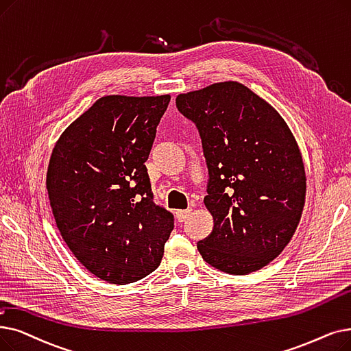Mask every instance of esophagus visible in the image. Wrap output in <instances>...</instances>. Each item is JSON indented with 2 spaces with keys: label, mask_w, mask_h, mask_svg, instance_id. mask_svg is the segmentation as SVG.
<instances>
[{
  "label": "esophagus",
  "mask_w": 351,
  "mask_h": 351,
  "mask_svg": "<svg viewBox=\"0 0 351 351\" xmlns=\"http://www.w3.org/2000/svg\"><path fill=\"white\" fill-rule=\"evenodd\" d=\"M192 209H179L176 210V218L179 222H184L186 218H189Z\"/></svg>",
  "instance_id": "34e87169"
}]
</instances>
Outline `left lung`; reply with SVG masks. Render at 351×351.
Wrapping results in <instances>:
<instances>
[{"mask_svg": "<svg viewBox=\"0 0 351 351\" xmlns=\"http://www.w3.org/2000/svg\"><path fill=\"white\" fill-rule=\"evenodd\" d=\"M179 112L196 123L209 171L204 204L213 218L197 251L232 276L261 269L291 241L306 204L301 150L282 116L238 82L180 93Z\"/></svg>", "mask_w": 351, "mask_h": 351, "instance_id": "left-lung-1", "label": "left lung"}]
</instances>
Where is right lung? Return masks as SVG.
<instances>
[{
    "label": "right lung",
    "instance_id": "obj_1",
    "mask_svg": "<svg viewBox=\"0 0 351 351\" xmlns=\"http://www.w3.org/2000/svg\"><path fill=\"white\" fill-rule=\"evenodd\" d=\"M171 95L103 96L62 133L47 169L60 234L97 278L125 285L154 272L173 217L152 199L145 162Z\"/></svg>",
    "mask_w": 351,
    "mask_h": 351
}]
</instances>
